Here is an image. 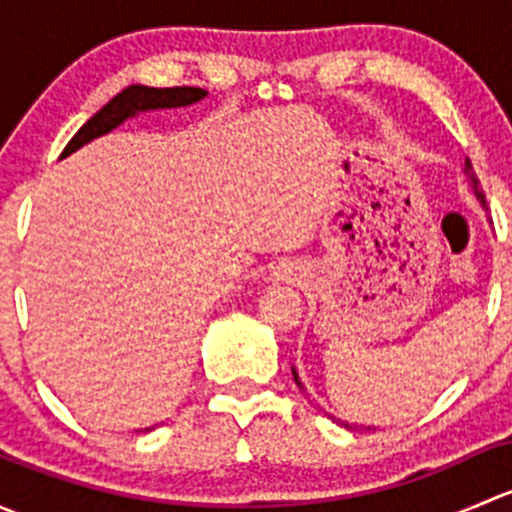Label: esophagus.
Segmentation results:
<instances>
[{
    "label": "esophagus",
    "mask_w": 512,
    "mask_h": 512,
    "mask_svg": "<svg viewBox=\"0 0 512 512\" xmlns=\"http://www.w3.org/2000/svg\"><path fill=\"white\" fill-rule=\"evenodd\" d=\"M275 277H280V280H292L294 267L289 265V262H282V265L275 267Z\"/></svg>",
    "instance_id": "34e87169"
}]
</instances>
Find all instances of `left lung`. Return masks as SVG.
Returning <instances> with one entry per match:
<instances>
[{
    "mask_svg": "<svg viewBox=\"0 0 512 512\" xmlns=\"http://www.w3.org/2000/svg\"><path fill=\"white\" fill-rule=\"evenodd\" d=\"M466 175H468V180H471V188H473V193H476V198L480 200V205H483V208H485V195H483V190H480V180L476 178V173H473V165H471V160H466ZM292 374H294V381H297V386H302V381H299L297 371L292 369ZM344 426H347V428H356V423H354V426H349V423H344Z\"/></svg>",
    "mask_w": 512,
    "mask_h": 512,
    "instance_id": "left-lung-1",
    "label": "left lung"
}]
</instances>
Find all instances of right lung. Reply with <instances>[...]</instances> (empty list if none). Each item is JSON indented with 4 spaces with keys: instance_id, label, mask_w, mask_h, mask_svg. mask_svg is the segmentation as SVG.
Returning a JSON list of instances; mask_svg holds the SVG:
<instances>
[{
    "instance_id": "add662e5",
    "label": "right lung",
    "mask_w": 512,
    "mask_h": 512,
    "mask_svg": "<svg viewBox=\"0 0 512 512\" xmlns=\"http://www.w3.org/2000/svg\"><path fill=\"white\" fill-rule=\"evenodd\" d=\"M208 96V91L195 89V86H173V89H153V86H128L121 94L113 96L96 116H91L84 126L79 128L74 138L66 143L61 158L71 156L74 151H79L81 146L91 143L98 136H106L113 128L121 126L128 118L138 116L143 111H158V108H180L190 106V103H198L200 98ZM151 431V428H146Z\"/></svg>"
}]
</instances>
